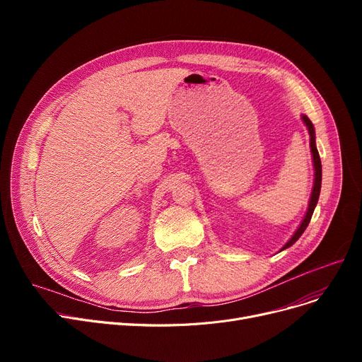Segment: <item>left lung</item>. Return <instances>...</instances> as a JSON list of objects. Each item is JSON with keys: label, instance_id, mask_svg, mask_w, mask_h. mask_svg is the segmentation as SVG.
<instances>
[{"label": "left lung", "instance_id": "left-lung-1", "mask_svg": "<svg viewBox=\"0 0 362 362\" xmlns=\"http://www.w3.org/2000/svg\"><path fill=\"white\" fill-rule=\"evenodd\" d=\"M302 120L303 123H305V126L308 127V132H310V145H311V152H313V163H314V187H313V194H311V198H310V204H308V211L305 214V217H303L302 223L299 224V227L296 229V232L293 233V236L289 239V242L283 246V250L289 248V246H292L299 238L300 235L305 232L307 226L310 224V220L313 217V213H314V208L318 202V197H320V189H321V160H320V156H318V151H317V146H315V130H314V126L311 123V120L307 117V116H302Z\"/></svg>", "mask_w": 362, "mask_h": 362}]
</instances>
